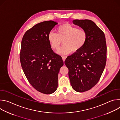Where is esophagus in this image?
Here are the masks:
<instances>
[{
	"mask_svg": "<svg viewBox=\"0 0 120 120\" xmlns=\"http://www.w3.org/2000/svg\"><path fill=\"white\" fill-rule=\"evenodd\" d=\"M62 57V59H63V61H64H64H65V60L66 58V56H63Z\"/></svg>",
	"mask_w": 120,
	"mask_h": 120,
	"instance_id": "obj_1",
	"label": "esophagus"
}]
</instances>
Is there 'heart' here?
<instances>
[{"instance_id":"obj_1","label":"heart","mask_w":120,"mask_h":120,"mask_svg":"<svg viewBox=\"0 0 120 120\" xmlns=\"http://www.w3.org/2000/svg\"><path fill=\"white\" fill-rule=\"evenodd\" d=\"M87 38L86 31L83 29L77 28L69 23L61 25L57 28V33L51 32L48 39L50 44L54 50H57L62 41L63 45L59 49L57 53L64 55L80 50L86 43Z\"/></svg>"}]
</instances>
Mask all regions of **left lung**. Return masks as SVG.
<instances>
[{"label":"left lung","mask_w":120,"mask_h":120,"mask_svg":"<svg viewBox=\"0 0 120 120\" xmlns=\"http://www.w3.org/2000/svg\"><path fill=\"white\" fill-rule=\"evenodd\" d=\"M73 23L87 34L83 47L64 62L73 89L81 93L90 90L100 80L106 64V44L104 33L92 20L75 19Z\"/></svg>","instance_id":"left-lung-1"}]
</instances>
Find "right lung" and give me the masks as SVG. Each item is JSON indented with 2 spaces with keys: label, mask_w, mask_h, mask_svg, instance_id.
<instances>
[{
  "label": "right lung",
  "mask_w": 120,
  "mask_h": 120,
  "mask_svg": "<svg viewBox=\"0 0 120 120\" xmlns=\"http://www.w3.org/2000/svg\"><path fill=\"white\" fill-rule=\"evenodd\" d=\"M57 24L51 20L37 24L25 33L21 42L20 59L24 73L34 88L46 94L56 90L58 75L64 65L48 39L49 33Z\"/></svg>",
  "instance_id": "add662e5"
}]
</instances>
